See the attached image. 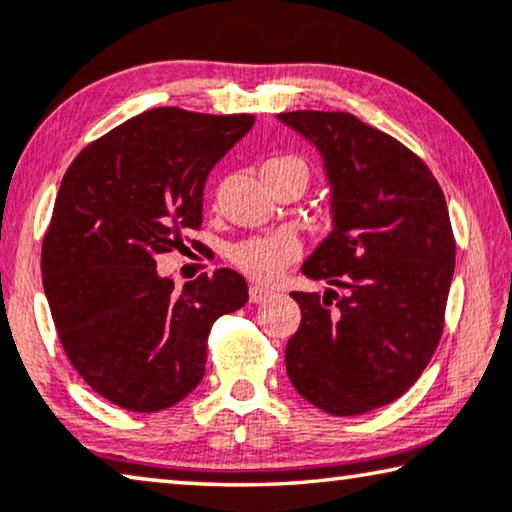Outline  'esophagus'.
<instances>
[{
    "mask_svg": "<svg viewBox=\"0 0 512 512\" xmlns=\"http://www.w3.org/2000/svg\"><path fill=\"white\" fill-rule=\"evenodd\" d=\"M271 294H273L271 289H264V287H257V285H253V287H250V291H248L250 303H262V300H266Z\"/></svg>",
    "mask_w": 512,
    "mask_h": 512,
    "instance_id": "obj_1",
    "label": "esophagus"
}]
</instances>
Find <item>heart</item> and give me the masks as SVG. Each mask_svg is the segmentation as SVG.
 Here are the masks:
<instances>
[{"mask_svg":"<svg viewBox=\"0 0 512 512\" xmlns=\"http://www.w3.org/2000/svg\"><path fill=\"white\" fill-rule=\"evenodd\" d=\"M271 168H298L307 175L303 161L298 157H291V154L269 159L262 170ZM298 257L300 243L296 241V237H291L289 232L246 239L230 250V262L237 266L241 273H246L248 278H253L257 282H273L287 266L294 264Z\"/></svg>","mask_w":512,"mask_h":512,"instance_id":"heart-1","label":"heart"}]
</instances>
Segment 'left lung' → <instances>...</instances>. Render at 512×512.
<instances>
[{"label":"left lung","mask_w":512,"mask_h":512,"mask_svg":"<svg viewBox=\"0 0 512 512\" xmlns=\"http://www.w3.org/2000/svg\"><path fill=\"white\" fill-rule=\"evenodd\" d=\"M280 120L321 150L332 184L335 230L303 273L344 289L291 291L303 319L287 373L328 415H362L408 392L440 344L456 269L449 209L424 159L353 113Z\"/></svg>","instance_id":"1"}]
</instances>
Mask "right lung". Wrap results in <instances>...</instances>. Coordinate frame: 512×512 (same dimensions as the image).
Segmentation results:
<instances>
[{"label":"right lung","mask_w":512,"mask_h":512,"mask_svg":"<svg viewBox=\"0 0 512 512\" xmlns=\"http://www.w3.org/2000/svg\"><path fill=\"white\" fill-rule=\"evenodd\" d=\"M253 123L159 107L88 143L63 175L40 250L43 287L70 364L113 405L159 412L189 396L214 321L248 303L237 271L175 291L157 257L200 230L209 170Z\"/></svg>","instance_id":"obj_1"}]
</instances>
